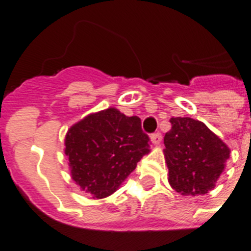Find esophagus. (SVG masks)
Here are the masks:
<instances>
[{
    "mask_svg": "<svg viewBox=\"0 0 251 251\" xmlns=\"http://www.w3.org/2000/svg\"><path fill=\"white\" fill-rule=\"evenodd\" d=\"M151 141L154 146H158L162 141V134L159 132L153 133V134H151Z\"/></svg>",
    "mask_w": 251,
    "mask_h": 251,
    "instance_id": "esophagus-1",
    "label": "esophagus"
}]
</instances>
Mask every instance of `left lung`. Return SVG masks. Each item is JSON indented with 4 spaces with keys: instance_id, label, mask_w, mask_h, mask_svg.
I'll list each match as a JSON object with an SVG mask.
<instances>
[{
    "instance_id": "obj_1",
    "label": "left lung",
    "mask_w": 251,
    "mask_h": 251,
    "mask_svg": "<svg viewBox=\"0 0 251 251\" xmlns=\"http://www.w3.org/2000/svg\"><path fill=\"white\" fill-rule=\"evenodd\" d=\"M165 134L168 181L183 196L205 195L223 174L230 150L200 121L171 118Z\"/></svg>"
}]
</instances>
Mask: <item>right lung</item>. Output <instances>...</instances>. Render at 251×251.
<instances>
[{
  "label": "right lung",
  "mask_w": 251,
  "mask_h": 251,
  "mask_svg": "<svg viewBox=\"0 0 251 251\" xmlns=\"http://www.w3.org/2000/svg\"><path fill=\"white\" fill-rule=\"evenodd\" d=\"M138 117L109 108L74 124L65 137L72 177L93 199L109 196L150 152Z\"/></svg>",
  "instance_id": "1"
}]
</instances>
